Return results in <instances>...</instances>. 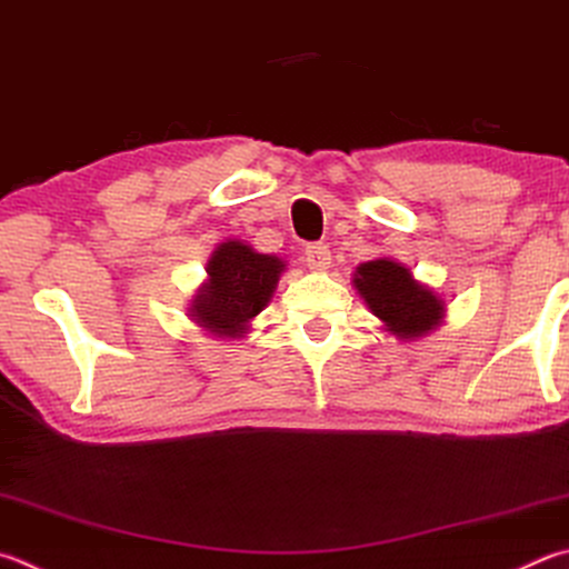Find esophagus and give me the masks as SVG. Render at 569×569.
Instances as JSON below:
<instances>
[{
    "label": "esophagus",
    "instance_id": "esophagus-1",
    "mask_svg": "<svg viewBox=\"0 0 569 569\" xmlns=\"http://www.w3.org/2000/svg\"><path fill=\"white\" fill-rule=\"evenodd\" d=\"M303 261H306L308 268H311V271H326V268L330 266L328 246H323V243H308L306 251H303Z\"/></svg>",
    "mask_w": 569,
    "mask_h": 569
}]
</instances>
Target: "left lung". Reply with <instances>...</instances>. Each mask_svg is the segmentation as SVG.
Masks as SVG:
<instances>
[{"instance_id": "left-lung-1", "label": "left lung", "mask_w": 569, "mask_h": 569, "mask_svg": "<svg viewBox=\"0 0 569 569\" xmlns=\"http://www.w3.org/2000/svg\"><path fill=\"white\" fill-rule=\"evenodd\" d=\"M353 286L368 311L398 340H418L446 320V301L436 288L420 283L406 263L392 258L360 263Z\"/></svg>"}]
</instances>
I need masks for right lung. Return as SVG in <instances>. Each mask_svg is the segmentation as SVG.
<instances>
[{
    "label": "right lung",
    "instance_id": "right-lung-1",
    "mask_svg": "<svg viewBox=\"0 0 569 569\" xmlns=\"http://www.w3.org/2000/svg\"><path fill=\"white\" fill-rule=\"evenodd\" d=\"M286 261L258 253L241 239H226L206 263V281L189 303V318L216 338H246L251 320L271 303Z\"/></svg>",
    "mask_w": 569,
    "mask_h": 569
}]
</instances>
